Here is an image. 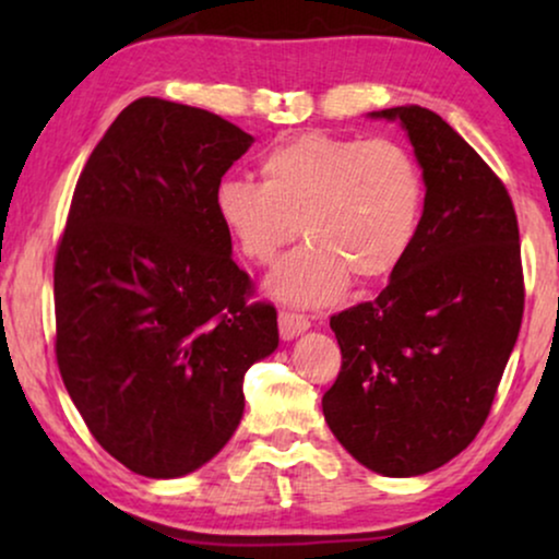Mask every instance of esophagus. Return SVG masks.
I'll return each mask as SVG.
<instances>
[{
  "label": "esophagus",
  "mask_w": 559,
  "mask_h": 559,
  "mask_svg": "<svg viewBox=\"0 0 559 559\" xmlns=\"http://www.w3.org/2000/svg\"><path fill=\"white\" fill-rule=\"evenodd\" d=\"M310 328V320L297 312H280V335L282 341H295L297 335H302Z\"/></svg>",
  "instance_id": "1"
}]
</instances>
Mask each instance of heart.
Returning a JSON list of instances; mask_svg holds the SVG:
<instances>
[{
	"label": "heart",
	"mask_w": 559,
	"mask_h": 559,
	"mask_svg": "<svg viewBox=\"0 0 559 559\" xmlns=\"http://www.w3.org/2000/svg\"><path fill=\"white\" fill-rule=\"evenodd\" d=\"M259 173L262 182L221 180L213 209L254 264L308 236L266 280L280 302L320 308L341 300L354 277L364 285L392 277L423 228L425 173L402 142L297 134L272 144Z\"/></svg>",
	"instance_id": "1"
}]
</instances>
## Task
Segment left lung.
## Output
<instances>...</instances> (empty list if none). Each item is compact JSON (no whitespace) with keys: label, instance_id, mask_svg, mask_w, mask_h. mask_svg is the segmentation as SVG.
<instances>
[{"label":"left lung","instance_id":"obj_1","mask_svg":"<svg viewBox=\"0 0 559 559\" xmlns=\"http://www.w3.org/2000/svg\"><path fill=\"white\" fill-rule=\"evenodd\" d=\"M369 117L407 134L425 216L377 300L331 318L343 366L323 415L358 463L409 478L453 461L486 423L522 328V249L507 188L448 121L423 106Z\"/></svg>","mask_w":559,"mask_h":559}]
</instances>
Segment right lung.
I'll return each mask as SVG.
<instances>
[{
  "mask_svg": "<svg viewBox=\"0 0 559 559\" xmlns=\"http://www.w3.org/2000/svg\"><path fill=\"white\" fill-rule=\"evenodd\" d=\"M254 136L195 106L136 98L75 186L56 257V356L106 453L147 478L188 476L243 415V373L280 346L247 302L213 209Z\"/></svg>",
  "mask_w": 559,
  "mask_h": 559,
  "instance_id": "add662e5",
  "label": "right lung"
}]
</instances>
